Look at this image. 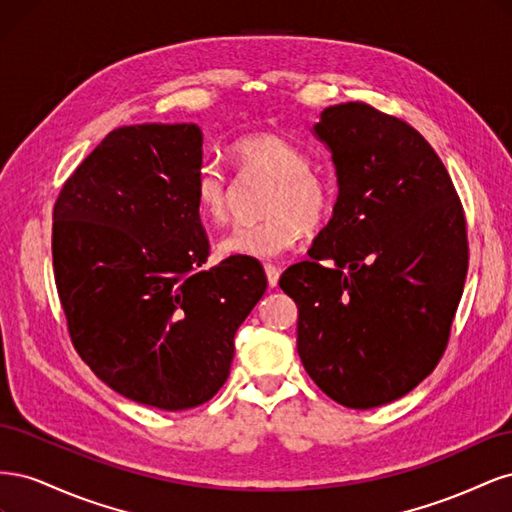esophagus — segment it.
Here are the masks:
<instances>
[{"label": "esophagus", "instance_id": "obj_1", "mask_svg": "<svg viewBox=\"0 0 512 512\" xmlns=\"http://www.w3.org/2000/svg\"><path fill=\"white\" fill-rule=\"evenodd\" d=\"M265 273H267V282L271 288L277 286V282H280V269H277L275 265H271V262H267L265 265Z\"/></svg>", "mask_w": 512, "mask_h": 512}]
</instances>
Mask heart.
<instances>
[{
    "label": "heart",
    "instance_id": "obj_1",
    "mask_svg": "<svg viewBox=\"0 0 512 512\" xmlns=\"http://www.w3.org/2000/svg\"><path fill=\"white\" fill-rule=\"evenodd\" d=\"M239 173L273 179L267 194V220L239 224L220 241L224 256L269 260L297 247L303 232L327 226L335 209V183L312 166L309 153L275 132H254L235 141L230 149ZM232 185L215 162L200 164L194 179V205L207 224L230 218Z\"/></svg>",
    "mask_w": 512,
    "mask_h": 512
}]
</instances>
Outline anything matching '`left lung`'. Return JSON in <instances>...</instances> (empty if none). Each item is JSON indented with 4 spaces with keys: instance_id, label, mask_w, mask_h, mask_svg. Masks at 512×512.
Instances as JSON below:
<instances>
[{
    "instance_id": "1",
    "label": "left lung",
    "mask_w": 512,
    "mask_h": 512,
    "mask_svg": "<svg viewBox=\"0 0 512 512\" xmlns=\"http://www.w3.org/2000/svg\"><path fill=\"white\" fill-rule=\"evenodd\" d=\"M339 194L309 260L280 288L299 307L297 350L322 393L354 410L421 384L446 350L468 273L461 200L404 119L363 102L324 108Z\"/></svg>"
}]
</instances>
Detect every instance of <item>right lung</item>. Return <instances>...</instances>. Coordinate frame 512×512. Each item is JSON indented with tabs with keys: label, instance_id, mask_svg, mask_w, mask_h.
<instances>
[{
	"label": "right lung",
	"instance_id": "right-lung-1",
	"mask_svg": "<svg viewBox=\"0 0 512 512\" xmlns=\"http://www.w3.org/2000/svg\"><path fill=\"white\" fill-rule=\"evenodd\" d=\"M200 164L194 123L117 128L53 209V271L74 350L119 395L168 412L222 389L232 339L267 290L254 258L205 267Z\"/></svg>",
	"mask_w": 512,
	"mask_h": 512
}]
</instances>
